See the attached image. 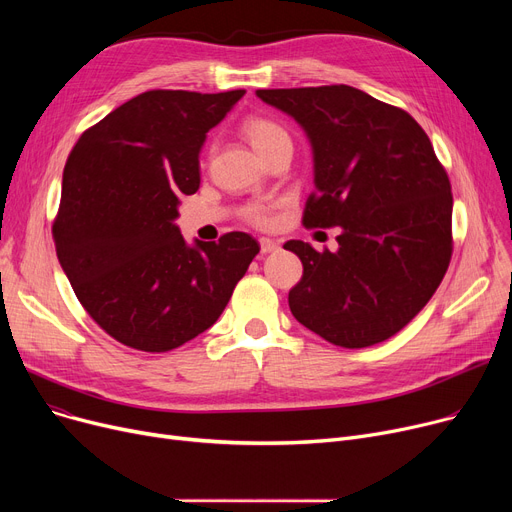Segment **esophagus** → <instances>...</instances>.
I'll list each match as a JSON object with an SVG mask.
<instances>
[{
	"label": "esophagus",
	"instance_id": "obj_1",
	"mask_svg": "<svg viewBox=\"0 0 512 512\" xmlns=\"http://www.w3.org/2000/svg\"><path fill=\"white\" fill-rule=\"evenodd\" d=\"M259 247H261V253L263 255H267V253H274V251H278L280 249V242H276V240H272V238H259Z\"/></svg>",
	"mask_w": 512,
	"mask_h": 512
}]
</instances>
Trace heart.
Here are the masks:
<instances>
[{"mask_svg":"<svg viewBox=\"0 0 512 512\" xmlns=\"http://www.w3.org/2000/svg\"><path fill=\"white\" fill-rule=\"evenodd\" d=\"M242 132H245V137L249 139V143L255 147V151L261 157L270 153L276 145L290 141L286 130L278 122H274L270 118H263V116L247 118L245 122H242ZM245 215L251 224L261 226V228L270 226V222H272V211L265 205H251V207H247Z\"/></svg>","mask_w":512,"mask_h":512,"instance_id":"b5f03b06","label":"heart"}]
</instances>
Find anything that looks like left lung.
Segmentation results:
<instances>
[{
    "mask_svg": "<svg viewBox=\"0 0 512 512\" xmlns=\"http://www.w3.org/2000/svg\"><path fill=\"white\" fill-rule=\"evenodd\" d=\"M297 120L313 149L303 224L338 226V251L288 240L303 278L297 321L344 348L394 336L427 305L452 255V193L425 130L400 107L348 85L259 89Z\"/></svg>",
    "mask_w": 512,
    "mask_h": 512,
    "instance_id": "1",
    "label": "left lung"
}]
</instances>
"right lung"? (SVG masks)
Returning a JSON list of instances; mask_svg holds the SVG:
<instances>
[{
  "label": "right lung",
  "instance_id": "1",
  "mask_svg": "<svg viewBox=\"0 0 512 512\" xmlns=\"http://www.w3.org/2000/svg\"><path fill=\"white\" fill-rule=\"evenodd\" d=\"M245 91H147L80 134L53 240L76 299L114 340L166 353L211 328L259 245L247 232L186 245L180 195L201 184L207 132Z\"/></svg>",
  "mask_w": 512,
  "mask_h": 512
}]
</instances>
